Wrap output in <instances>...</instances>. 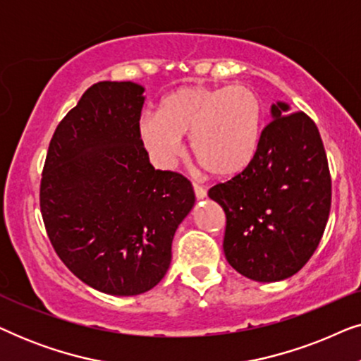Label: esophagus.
Masks as SVG:
<instances>
[{
    "instance_id": "1",
    "label": "esophagus",
    "mask_w": 361,
    "mask_h": 361,
    "mask_svg": "<svg viewBox=\"0 0 361 361\" xmlns=\"http://www.w3.org/2000/svg\"><path fill=\"white\" fill-rule=\"evenodd\" d=\"M192 187H194V192H195V197H197V200H202V199H205L207 197V190H205V187H202L200 184H192Z\"/></svg>"
}]
</instances>
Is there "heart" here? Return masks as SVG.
Instances as JSON below:
<instances>
[{
    "instance_id": "b5f03b06",
    "label": "heart",
    "mask_w": 361,
    "mask_h": 361,
    "mask_svg": "<svg viewBox=\"0 0 361 361\" xmlns=\"http://www.w3.org/2000/svg\"><path fill=\"white\" fill-rule=\"evenodd\" d=\"M263 105L245 85L180 87L162 98L157 116L140 121V137L161 167H171L189 136L195 161L215 177L243 172L258 152Z\"/></svg>"
}]
</instances>
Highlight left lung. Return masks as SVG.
I'll list each match as a JSON object with an SVG mask.
<instances>
[{
  "label": "left lung",
  "instance_id": "obj_1",
  "mask_svg": "<svg viewBox=\"0 0 361 361\" xmlns=\"http://www.w3.org/2000/svg\"><path fill=\"white\" fill-rule=\"evenodd\" d=\"M288 103L271 106L255 159L209 197L226 215L224 251L245 278L274 283L298 273L317 250L332 180L315 123Z\"/></svg>",
  "mask_w": 361,
  "mask_h": 361
}]
</instances>
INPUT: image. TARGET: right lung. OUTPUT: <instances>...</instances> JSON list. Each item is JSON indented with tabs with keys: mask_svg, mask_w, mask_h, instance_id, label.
Returning a JSON list of instances; mask_svg holds the SVG:
<instances>
[{
	"mask_svg": "<svg viewBox=\"0 0 361 361\" xmlns=\"http://www.w3.org/2000/svg\"><path fill=\"white\" fill-rule=\"evenodd\" d=\"M145 88L98 82L59 123L41 179L47 236L78 279L136 295L164 278L172 238L195 204L182 174L154 169L140 137Z\"/></svg>",
	"mask_w": 361,
	"mask_h": 361,
	"instance_id": "1",
	"label": "right lung"
}]
</instances>
